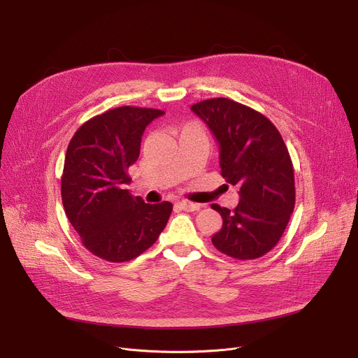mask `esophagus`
<instances>
[{"label":"esophagus","instance_id":"obj_1","mask_svg":"<svg viewBox=\"0 0 358 358\" xmlns=\"http://www.w3.org/2000/svg\"><path fill=\"white\" fill-rule=\"evenodd\" d=\"M178 206L185 212H194V210L200 209V204L199 203H193V201H189V200L178 201Z\"/></svg>","mask_w":358,"mask_h":358}]
</instances>
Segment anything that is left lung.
<instances>
[{
	"label": "left lung",
	"instance_id": "1",
	"mask_svg": "<svg viewBox=\"0 0 358 358\" xmlns=\"http://www.w3.org/2000/svg\"><path fill=\"white\" fill-rule=\"evenodd\" d=\"M219 143L220 174L239 187V203L231 212L219 204L222 229L212 236L220 252L255 259L273 250L294 209V173L286 143L261 113L229 99L192 106Z\"/></svg>",
	"mask_w": 358,
	"mask_h": 358
}]
</instances>
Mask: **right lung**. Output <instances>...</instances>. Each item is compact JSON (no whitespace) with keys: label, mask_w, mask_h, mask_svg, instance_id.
I'll use <instances>...</instances> for the list:
<instances>
[{"label":"right lung","mask_w":358,"mask_h":358,"mask_svg":"<svg viewBox=\"0 0 358 358\" xmlns=\"http://www.w3.org/2000/svg\"><path fill=\"white\" fill-rule=\"evenodd\" d=\"M162 110L123 106L85 122L72 136L64 164V209L83 245L110 262L139 257L154 245L173 204H148L126 190L146 126Z\"/></svg>","instance_id":"add662e5"}]
</instances>
